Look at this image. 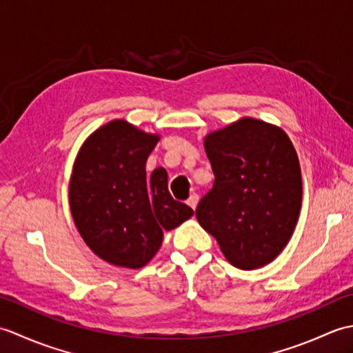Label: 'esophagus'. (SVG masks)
Masks as SVG:
<instances>
[{
	"label": "esophagus",
	"mask_w": 353,
	"mask_h": 353,
	"mask_svg": "<svg viewBox=\"0 0 353 353\" xmlns=\"http://www.w3.org/2000/svg\"><path fill=\"white\" fill-rule=\"evenodd\" d=\"M186 203H188L192 209H196V208H197V203H199V196H197V194L192 192L191 196H190V199L186 200Z\"/></svg>",
	"instance_id": "34e87169"
}]
</instances>
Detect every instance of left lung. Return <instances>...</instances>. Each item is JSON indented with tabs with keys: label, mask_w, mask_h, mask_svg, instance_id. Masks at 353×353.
<instances>
[{
	"label": "left lung",
	"mask_w": 353,
	"mask_h": 353,
	"mask_svg": "<svg viewBox=\"0 0 353 353\" xmlns=\"http://www.w3.org/2000/svg\"><path fill=\"white\" fill-rule=\"evenodd\" d=\"M215 181L196 209L232 265L272 262L287 245L302 206L301 165L287 133L244 118L205 139Z\"/></svg>",
	"instance_id": "8db88e82"
}]
</instances>
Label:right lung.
Wrapping results in <instances>:
<instances>
[{
	"mask_svg": "<svg viewBox=\"0 0 353 353\" xmlns=\"http://www.w3.org/2000/svg\"><path fill=\"white\" fill-rule=\"evenodd\" d=\"M159 137L117 119L81 147L70 183L74 223L92 252L110 264L139 268L159 250L163 230L194 214L171 197L168 174L145 163Z\"/></svg>",
	"mask_w": 353,
	"mask_h": 353,
	"instance_id": "1",
	"label": "right lung"
}]
</instances>
